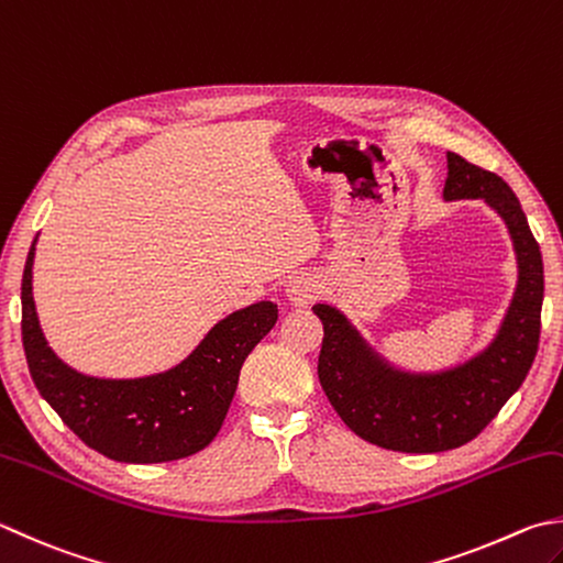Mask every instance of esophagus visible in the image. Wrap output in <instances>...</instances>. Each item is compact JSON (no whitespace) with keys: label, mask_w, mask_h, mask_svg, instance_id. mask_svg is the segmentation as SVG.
<instances>
[{"label":"esophagus","mask_w":563,"mask_h":563,"mask_svg":"<svg viewBox=\"0 0 563 563\" xmlns=\"http://www.w3.org/2000/svg\"><path fill=\"white\" fill-rule=\"evenodd\" d=\"M318 282L311 277V274H296L289 282H286V296H289L291 303L296 306H309L316 296H318Z\"/></svg>","instance_id":"esophagus-1"}]
</instances>
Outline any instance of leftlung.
<instances>
[{
  "mask_svg": "<svg viewBox=\"0 0 563 563\" xmlns=\"http://www.w3.org/2000/svg\"><path fill=\"white\" fill-rule=\"evenodd\" d=\"M443 196L485 198L510 228L519 284L500 335L481 357L451 373L409 377L387 369L345 318L318 303L323 323L318 379L350 431L401 453H439L473 441L505 407L532 367L542 333L544 264L539 242L512 188L500 176L449 152Z\"/></svg>",
  "mask_w": 563,
  "mask_h": 563,
  "instance_id": "obj_1",
  "label": "left lung"
}]
</instances>
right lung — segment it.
I'll list each match as a JSON object with an SVG mask.
<instances>
[{"label":"right lung","mask_w":563,"mask_h":563,"mask_svg":"<svg viewBox=\"0 0 563 563\" xmlns=\"http://www.w3.org/2000/svg\"><path fill=\"white\" fill-rule=\"evenodd\" d=\"M34 245L21 279V341L31 379L63 423L90 449L122 463H164L206 449L235 397L242 363L277 323V306L262 301L228 316L168 373L85 377L51 353L38 328L31 296Z\"/></svg>","instance_id":"right-lung-1"}]
</instances>
